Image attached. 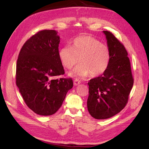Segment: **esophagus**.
I'll use <instances>...</instances> for the list:
<instances>
[{"instance_id": "34e87169", "label": "esophagus", "mask_w": 149, "mask_h": 149, "mask_svg": "<svg viewBox=\"0 0 149 149\" xmlns=\"http://www.w3.org/2000/svg\"><path fill=\"white\" fill-rule=\"evenodd\" d=\"M80 83H81L79 79H76L74 80V86L79 85L80 84Z\"/></svg>"}]
</instances>
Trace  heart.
Listing matches in <instances>:
<instances>
[{
  "instance_id": "obj_1",
  "label": "heart",
  "mask_w": 149,
  "mask_h": 149,
  "mask_svg": "<svg viewBox=\"0 0 149 149\" xmlns=\"http://www.w3.org/2000/svg\"><path fill=\"white\" fill-rule=\"evenodd\" d=\"M62 65L70 70L79 65L71 71L69 75L84 78L89 74L96 77L107 70L110 63L111 53L109 48L98 40L89 35H81L76 38L71 47L66 45L59 51Z\"/></svg>"
}]
</instances>
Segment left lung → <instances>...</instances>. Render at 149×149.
Returning <instances> with one entry per match:
<instances>
[{
    "label": "left lung",
    "mask_w": 149,
    "mask_h": 149,
    "mask_svg": "<svg viewBox=\"0 0 149 149\" xmlns=\"http://www.w3.org/2000/svg\"><path fill=\"white\" fill-rule=\"evenodd\" d=\"M103 32L111 53L110 63L102 75L88 83V109L96 119L110 118L123 110L134 84L128 53L123 44L110 31Z\"/></svg>",
    "instance_id": "obj_1"
}]
</instances>
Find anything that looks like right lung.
Segmentation results:
<instances>
[{
    "label": "right lung",
    "mask_w": 149,
    "mask_h": 149,
    "mask_svg": "<svg viewBox=\"0 0 149 149\" xmlns=\"http://www.w3.org/2000/svg\"><path fill=\"white\" fill-rule=\"evenodd\" d=\"M60 42L55 30L39 31L26 40L17 59L16 84L26 106L41 116L56 112L73 86L70 78H55L65 74Z\"/></svg>",
    "instance_id": "1"
}]
</instances>
